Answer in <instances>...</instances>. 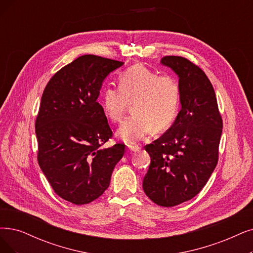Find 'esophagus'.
Returning a JSON list of instances; mask_svg holds the SVG:
<instances>
[{
  "label": "esophagus",
  "instance_id": "esophagus-1",
  "mask_svg": "<svg viewBox=\"0 0 253 253\" xmlns=\"http://www.w3.org/2000/svg\"><path fill=\"white\" fill-rule=\"evenodd\" d=\"M127 148L130 150V151H137L140 149V147L138 145H133V144H128L127 145Z\"/></svg>",
  "mask_w": 253,
  "mask_h": 253
}]
</instances>
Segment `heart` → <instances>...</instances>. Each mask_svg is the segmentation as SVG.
Instances as JSON below:
<instances>
[{
	"label": "heart",
	"mask_w": 253,
	"mask_h": 253,
	"mask_svg": "<svg viewBox=\"0 0 253 253\" xmlns=\"http://www.w3.org/2000/svg\"><path fill=\"white\" fill-rule=\"evenodd\" d=\"M180 100L178 81L161 75L142 64L128 67L119 76L118 88L107 86L100 97L104 113L112 123L124 118L128 104L133 116L120 125L117 136L126 143H135L168 128L176 117Z\"/></svg>",
	"instance_id": "b5f03b06"
}]
</instances>
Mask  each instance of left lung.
Wrapping results in <instances>:
<instances>
[{
  "label": "left lung",
  "mask_w": 253,
  "mask_h": 253,
  "mask_svg": "<svg viewBox=\"0 0 253 253\" xmlns=\"http://www.w3.org/2000/svg\"><path fill=\"white\" fill-rule=\"evenodd\" d=\"M161 63L178 76L180 105L173 125L145 146L150 165L143 178L145 194L170 208L196 196L218 163L222 118L209 78L190 60L165 56Z\"/></svg>",
  "instance_id": "8db88e82"
}]
</instances>
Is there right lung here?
Segmentation results:
<instances>
[{"label": "right lung", "instance_id": "right-lung-1", "mask_svg": "<svg viewBox=\"0 0 253 253\" xmlns=\"http://www.w3.org/2000/svg\"><path fill=\"white\" fill-rule=\"evenodd\" d=\"M124 62L94 55L77 58L48 81L35 121L38 164L55 193L87 205L108 189L125 144L113 136L97 103L104 80Z\"/></svg>", "mask_w": 253, "mask_h": 253}]
</instances>
